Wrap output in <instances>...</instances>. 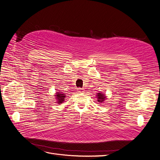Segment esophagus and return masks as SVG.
I'll list each match as a JSON object with an SVG mask.
<instances>
[{
    "mask_svg": "<svg viewBox=\"0 0 160 160\" xmlns=\"http://www.w3.org/2000/svg\"><path fill=\"white\" fill-rule=\"evenodd\" d=\"M83 89H82V88H79L78 89V91L79 92V93H82V92H83Z\"/></svg>",
    "mask_w": 160,
    "mask_h": 160,
    "instance_id": "34e87169",
    "label": "esophagus"
}]
</instances>
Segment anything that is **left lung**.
<instances>
[{
	"label": "left lung",
	"mask_w": 160,
	"mask_h": 160,
	"mask_svg": "<svg viewBox=\"0 0 160 160\" xmlns=\"http://www.w3.org/2000/svg\"><path fill=\"white\" fill-rule=\"evenodd\" d=\"M97 96H98V101L100 103H102L104 101V100L106 99L105 96L104 94H102L101 93H99L97 94Z\"/></svg>",
	"instance_id": "1"
}]
</instances>
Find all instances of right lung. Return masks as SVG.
Segmentation results:
<instances>
[{"label": "right lung", "mask_w": 160, "mask_h": 160, "mask_svg": "<svg viewBox=\"0 0 160 160\" xmlns=\"http://www.w3.org/2000/svg\"><path fill=\"white\" fill-rule=\"evenodd\" d=\"M56 97V99L57 100V103H62L65 101V95L63 93H59V92H57L56 95H55Z\"/></svg>", "instance_id": "right-lung-1"}]
</instances>
